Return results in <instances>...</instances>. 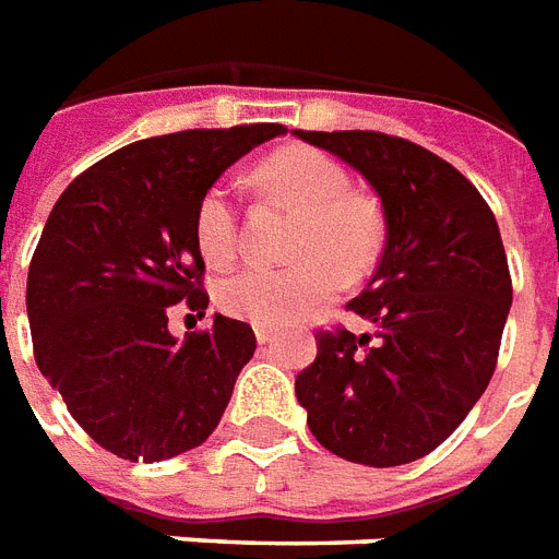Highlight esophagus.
I'll return each instance as SVG.
<instances>
[{
  "instance_id": "1",
  "label": "esophagus",
  "mask_w": 559,
  "mask_h": 559,
  "mask_svg": "<svg viewBox=\"0 0 559 559\" xmlns=\"http://www.w3.org/2000/svg\"><path fill=\"white\" fill-rule=\"evenodd\" d=\"M253 332H257V341L259 343H271V341H274V329H267V325H257Z\"/></svg>"
}]
</instances>
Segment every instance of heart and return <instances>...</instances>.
Returning a JSON list of instances; mask_svg holds the SVG:
<instances>
[{
	"mask_svg": "<svg viewBox=\"0 0 559 559\" xmlns=\"http://www.w3.org/2000/svg\"><path fill=\"white\" fill-rule=\"evenodd\" d=\"M259 178L302 210L294 234L292 265H251L218 280L216 302L225 314L253 325H288L332 300L346 276H360L378 262L383 218L366 195L352 193L341 160L294 144L259 164ZM195 245L204 262L222 267L239 253V199L230 181H213L199 195Z\"/></svg>",
	"mask_w": 559,
	"mask_h": 559,
	"instance_id": "heart-1",
	"label": "heart"
}]
</instances>
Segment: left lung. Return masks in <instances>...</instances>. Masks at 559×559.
Wrapping results in <instances>:
<instances>
[{
    "instance_id": "1",
    "label": "left lung",
    "mask_w": 559,
    "mask_h": 559,
    "mask_svg": "<svg viewBox=\"0 0 559 559\" xmlns=\"http://www.w3.org/2000/svg\"><path fill=\"white\" fill-rule=\"evenodd\" d=\"M294 135L341 155L374 187L383 251L349 311L374 325L317 332L297 374L308 430L369 467L415 462L450 439L488 390L513 285L493 210L453 164L369 129Z\"/></svg>"
}]
</instances>
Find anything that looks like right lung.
Masks as SVG:
<instances>
[{"label": "right lung", "mask_w": 559, "mask_h": 559, "mask_svg": "<svg viewBox=\"0 0 559 559\" xmlns=\"http://www.w3.org/2000/svg\"><path fill=\"white\" fill-rule=\"evenodd\" d=\"M280 123L144 138L80 173L53 204L28 267L34 360L71 418L115 456L160 462L218 427L257 337L216 314L176 341L167 311L204 314L199 195Z\"/></svg>", "instance_id": "1"}]
</instances>
